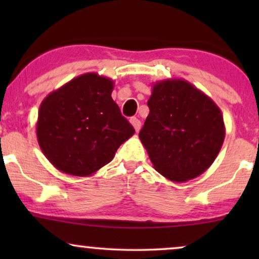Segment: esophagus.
Masks as SVG:
<instances>
[{"label": "esophagus", "instance_id": "34e87169", "mask_svg": "<svg viewBox=\"0 0 259 259\" xmlns=\"http://www.w3.org/2000/svg\"><path fill=\"white\" fill-rule=\"evenodd\" d=\"M130 122L132 123V126L134 127V130H136L137 132H139V130H140V127H141L140 120L138 119V118H136V116H133V118L130 119Z\"/></svg>", "mask_w": 259, "mask_h": 259}]
</instances>
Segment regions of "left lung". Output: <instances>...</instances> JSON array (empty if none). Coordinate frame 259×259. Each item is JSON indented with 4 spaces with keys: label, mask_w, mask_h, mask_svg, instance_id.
<instances>
[{
    "label": "left lung",
    "mask_w": 259,
    "mask_h": 259,
    "mask_svg": "<svg viewBox=\"0 0 259 259\" xmlns=\"http://www.w3.org/2000/svg\"><path fill=\"white\" fill-rule=\"evenodd\" d=\"M147 106L150 114L139 138L153 167L176 183L206 171L225 138L214 101L189 81L167 79L153 84Z\"/></svg>",
    "instance_id": "obj_1"
}]
</instances>
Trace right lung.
Masks as SVG:
<instances>
[{
    "instance_id": "add662e5",
    "label": "right lung",
    "mask_w": 259,
    "mask_h": 259,
    "mask_svg": "<svg viewBox=\"0 0 259 259\" xmlns=\"http://www.w3.org/2000/svg\"><path fill=\"white\" fill-rule=\"evenodd\" d=\"M113 88V80L86 73L41 102L37 141L59 171L76 177L94 175L136 132L112 99Z\"/></svg>"
}]
</instances>
